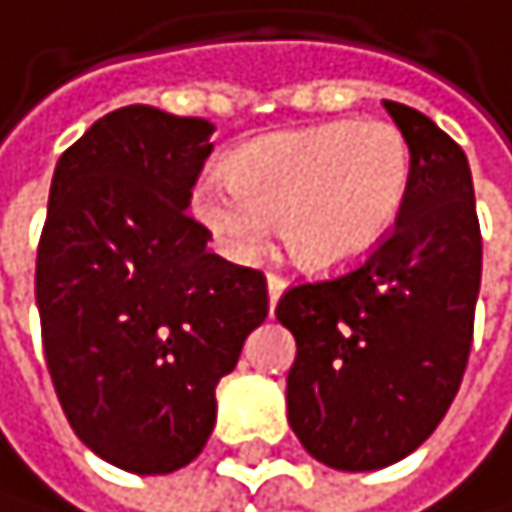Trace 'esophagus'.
<instances>
[{
	"label": "esophagus",
	"mask_w": 512,
	"mask_h": 512,
	"mask_svg": "<svg viewBox=\"0 0 512 512\" xmlns=\"http://www.w3.org/2000/svg\"><path fill=\"white\" fill-rule=\"evenodd\" d=\"M289 282L282 279L279 273H267V295H270V307H276V301L282 298V292H286Z\"/></svg>",
	"instance_id": "esophagus-1"
}]
</instances>
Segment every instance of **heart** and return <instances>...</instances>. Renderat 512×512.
Wrapping results in <instances>:
<instances>
[{
  "mask_svg": "<svg viewBox=\"0 0 512 512\" xmlns=\"http://www.w3.org/2000/svg\"><path fill=\"white\" fill-rule=\"evenodd\" d=\"M410 189V145L385 120L261 136L192 189V217L230 258H251L270 236L307 270H339L370 254L395 226Z\"/></svg>",
  "mask_w": 512,
  "mask_h": 512,
  "instance_id": "1",
  "label": "heart"
}]
</instances>
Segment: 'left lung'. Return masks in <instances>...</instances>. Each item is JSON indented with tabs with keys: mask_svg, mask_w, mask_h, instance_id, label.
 <instances>
[{
	"mask_svg": "<svg viewBox=\"0 0 512 512\" xmlns=\"http://www.w3.org/2000/svg\"><path fill=\"white\" fill-rule=\"evenodd\" d=\"M410 145V189L357 267L298 282L276 304L295 335L289 426L345 473L413 454L448 413L473 348L482 233L460 145L426 114L385 102Z\"/></svg>",
	"mask_w": 512,
	"mask_h": 512,
	"instance_id": "left-lung-1",
	"label": "left lung"
}]
</instances>
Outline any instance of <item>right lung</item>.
Listing matches in <instances>:
<instances>
[{
	"instance_id": "1",
	"label": "right lung",
	"mask_w": 512,
	"mask_h": 512,
	"mask_svg": "<svg viewBox=\"0 0 512 512\" xmlns=\"http://www.w3.org/2000/svg\"><path fill=\"white\" fill-rule=\"evenodd\" d=\"M201 117L127 105L58 158L36 248V307L67 423L139 476L192 463L217 382L267 317V279L208 251L186 214L214 145Z\"/></svg>"
}]
</instances>
